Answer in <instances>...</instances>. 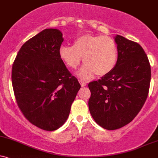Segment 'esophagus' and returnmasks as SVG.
Segmentation results:
<instances>
[{
    "instance_id": "obj_1",
    "label": "esophagus",
    "mask_w": 158,
    "mask_h": 158,
    "mask_svg": "<svg viewBox=\"0 0 158 158\" xmlns=\"http://www.w3.org/2000/svg\"><path fill=\"white\" fill-rule=\"evenodd\" d=\"M79 82H80V83H81V86H82V87H85L86 86V82H83V81H80Z\"/></svg>"
}]
</instances>
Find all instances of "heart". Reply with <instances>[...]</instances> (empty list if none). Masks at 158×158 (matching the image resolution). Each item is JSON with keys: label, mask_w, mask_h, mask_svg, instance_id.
<instances>
[{"label": "heart", "mask_w": 158, "mask_h": 158, "mask_svg": "<svg viewBox=\"0 0 158 158\" xmlns=\"http://www.w3.org/2000/svg\"><path fill=\"white\" fill-rule=\"evenodd\" d=\"M59 55L67 66L76 69L83 57L84 65L78 72L83 80L94 75L105 76L114 69L118 57V48L115 40L106 35H83L77 38L73 46H61Z\"/></svg>", "instance_id": "obj_1"}]
</instances>
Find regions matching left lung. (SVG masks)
I'll return each instance as SVG.
<instances>
[{
    "label": "left lung",
    "instance_id": "left-lung-1",
    "mask_svg": "<svg viewBox=\"0 0 158 158\" xmlns=\"http://www.w3.org/2000/svg\"><path fill=\"white\" fill-rule=\"evenodd\" d=\"M118 57L114 69L101 80L89 83L90 114L103 129L124 127L136 117L149 90L151 67L138 43L117 35Z\"/></svg>",
    "mask_w": 158,
    "mask_h": 158
}]
</instances>
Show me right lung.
Wrapping results in <instances>:
<instances>
[{"mask_svg": "<svg viewBox=\"0 0 158 158\" xmlns=\"http://www.w3.org/2000/svg\"><path fill=\"white\" fill-rule=\"evenodd\" d=\"M62 32L46 29L21 46L12 70V86L26 118L40 129L64 125L81 85L59 55Z\"/></svg>", "mask_w": 158, "mask_h": 158, "instance_id": "right-lung-1", "label": "right lung"}]
</instances>
